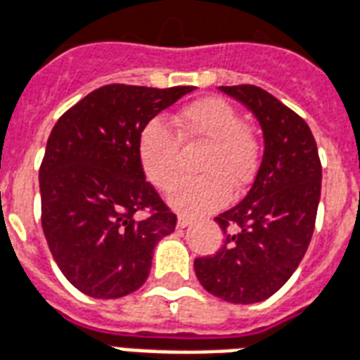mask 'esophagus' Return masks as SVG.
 I'll return each instance as SVG.
<instances>
[{
    "label": "esophagus",
    "instance_id": "obj_1",
    "mask_svg": "<svg viewBox=\"0 0 360 360\" xmlns=\"http://www.w3.org/2000/svg\"><path fill=\"white\" fill-rule=\"evenodd\" d=\"M191 223H193V219L187 217V215H179V217H177V227L179 229H185L187 225H191Z\"/></svg>",
    "mask_w": 360,
    "mask_h": 360
}]
</instances>
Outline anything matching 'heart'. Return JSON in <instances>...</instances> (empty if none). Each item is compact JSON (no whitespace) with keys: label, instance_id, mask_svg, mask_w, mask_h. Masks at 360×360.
<instances>
[{"label":"heart","instance_id":"heart-1","mask_svg":"<svg viewBox=\"0 0 360 360\" xmlns=\"http://www.w3.org/2000/svg\"><path fill=\"white\" fill-rule=\"evenodd\" d=\"M179 144L185 150L202 148L196 160L200 177L179 183L169 196V204L183 214H206L227 204L231 191L240 193L252 183L262 160L259 135L223 98H202L183 108L175 133L158 118L143 127L137 146L141 167L162 193L179 179Z\"/></svg>","mask_w":360,"mask_h":360}]
</instances>
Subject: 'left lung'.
Segmentation results:
<instances>
[{
  "label": "left lung",
  "instance_id": "1",
  "mask_svg": "<svg viewBox=\"0 0 360 360\" xmlns=\"http://www.w3.org/2000/svg\"><path fill=\"white\" fill-rule=\"evenodd\" d=\"M259 120L262 166L246 198L215 217L225 234L214 255L196 257L204 288L231 303H257L281 290L315 231L322 166L307 122L262 87L221 85Z\"/></svg>",
  "mask_w": 360,
  "mask_h": 360
}]
</instances>
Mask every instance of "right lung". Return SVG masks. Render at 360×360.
Returning <instances> with one entry per match:
<instances>
[{
	"label": "right lung",
	"instance_id": "obj_1",
	"mask_svg": "<svg viewBox=\"0 0 360 360\" xmlns=\"http://www.w3.org/2000/svg\"><path fill=\"white\" fill-rule=\"evenodd\" d=\"M193 89L103 85L57 120L39 166L41 229L79 292L114 300L148 278L154 246L175 231L177 215L145 179L139 137Z\"/></svg>",
	"mask_w": 360,
	"mask_h": 360
}]
</instances>
